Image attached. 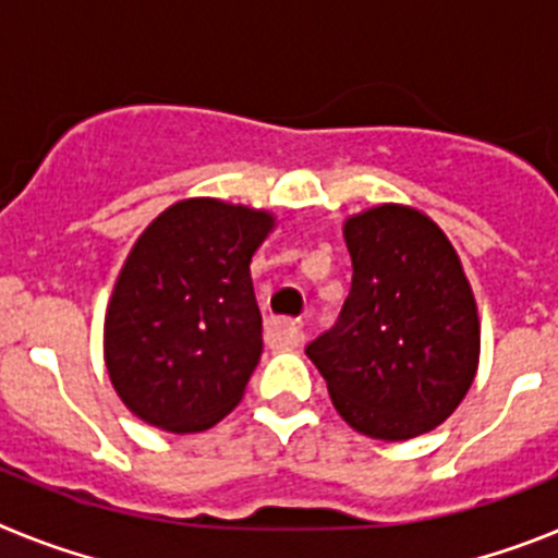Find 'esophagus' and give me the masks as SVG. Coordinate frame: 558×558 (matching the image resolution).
<instances>
[{
    "label": "esophagus",
    "mask_w": 558,
    "mask_h": 558,
    "mask_svg": "<svg viewBox=\"0 0 558 558\" xmlns=\"http://www.w3.org/2000/svg\"><path fill=\"white\" fill-rule=\"evenodd\" d=\"M268 335H270V340H274L276 347L295 349L304 338V324L293 322V318H270Z\"/></svg>",
    "instance_id": "obj_1"
}]
</instances>
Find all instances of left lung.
Masks as SVG:
<instances>
[{
  "instance_id": "8db88e82",
  "label": "left lung",
  "mask_w": 558,
  "mask_h": 558,
  "mask_svg": "<svg viewBox=\"0 0 558 558\" xmlns=\"http://www.w3.org/2000/svg\"><path fill=\"white\" fill-rule=\"evenodd\" d=\"M352 290L329 332L304 352L335 411L368 438L405 441L441 425L481 357L475 295L447 234L402 204L343 223Z\"/></svg>"
}]
</instances>
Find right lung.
I'll use <instances>...</instances> for the list:
<instances>
[{
  "label": "right lung",
  "instance_id": "1",
  "mask_svg": "<svg viewBox=\"0 0 558 558\" xmlns=\"http://www.w3.org/2000/svg\"><path fill=\"white\" fill-rule=\"evenodd\" d=\"M274 215L218 198L172 204L133 243L106 310V368L153 427L201 433L243 399L263 354L251 256Z\"/></svg>",
  "mask_w": 558,
  "mask_h": 558
}]
</instances>
